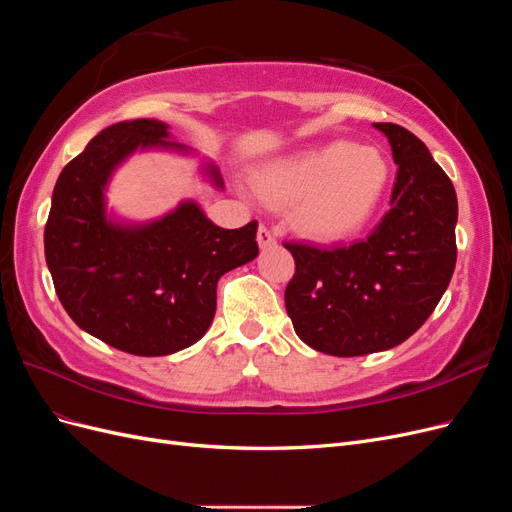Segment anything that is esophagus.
<instances>
[{"label": "esophagus", "mask_w": 512, "mask_h": 512, "mask_svg": "<svg viewBox=\"0 0 512 512\" xmlns=\"http://www.w3.org/2000/svg\"><path fill=\"white\" fill-rule=\"evenodd\" d=\"M256 239H258V245H260V247H271V245H275V235H273V230H271L269 226H265V224H260V226H258V235H256Z\"/></svg>", "instance_id": "1"}]
</instances>
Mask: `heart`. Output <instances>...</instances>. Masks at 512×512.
Wrapping results in <instances>:
<instances>
[{
  "label": "heart",
  "instance_id": "b5f03b06",
  "mask_svg": "<svg viewBox=\"0 0 512 512\" xmlns=\"http://www.w3.org/2000/svg\"><path fill=\"white\" fill-rule=\"evenodd\" d=\"M391 179L382 149L331 141L262 166L254 175L269 205H294V222L314 239H344L376 211Z\"/></svg>",
  "mask_w": 512,
  "mask_h": 512
}]
</instances>
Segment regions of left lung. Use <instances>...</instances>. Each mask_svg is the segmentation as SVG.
Listing matches in <instances>:
<instances>
[{
	"instance_id": "left-lung-1",
	"label": "left lung",
	"mask_w": 512,
	"mask_h": 512,
	"mask_svg": "<svg viewBox=\"0 0 512 512\" xmlns=\"http://www.w3.org/2000/svg\"><path fill=\"white\" fill-rule=\"evenodd\" d=\"M399 166L391 209L365 241L324 250L284 243L294 275L284 301L307 346L361 356L399 346L423 327L457 262V194L421 138L374 123Z\"/></svg>"
}]
</instances>
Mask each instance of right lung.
Segmentation results:
<instances>
[{"label":"right lung","instance_id":"1","mask_svg":"<svg viewBox=\"0 0 512 512\" xmlns=\"http://www.w3.org/2000/svg\"><path fill=\"white\" fill-rule=\"evenodd\" d=\"M138 147H175L166 123L121 121L94 136L55 183L44 256L55 292L83 331L136 356H164L196 344L215 316L220 277L258 256L252 220L215 226L194 203L147 226L106 220L104 185ZM215 183L218 170L209 166Z\"/></svg>","mask_w":512,"mask_h":512}]
</instances>
